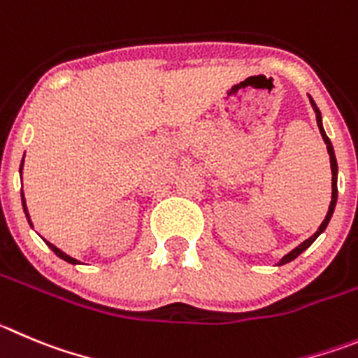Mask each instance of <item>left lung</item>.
Segmentation results:
<instances>
[{
    "label": "left lung",
    "mask_w": 358,
    "mask_h": 358,
    "mask_svg": "<svg viewBox=\"0 0 358 358\" xmlns=\"http://www.w3.org/2000/svg\"><path fill=\"white\" fill-rule=\"evenodd\" d=\"M309 102H310V106H313V109H315V113H316V123H318L320 134H322L323 141H325V145H327V152H329V155H330V169H332V201H330L329 212H327V215H325V220H323L322 224H320L318 231H316L315 235H313V236H309V238H307L306 242H302V243H300L299 247H295V249H293V250H289L288 255H286V256H282V259H280V262L277 263V266H280V265H286V263L293 262V259H295L296 256H300V255H302L303 250H306L307 247H310V243L315 242V240L318 238V236L322 235L323 231H325V229H327V226H329V222H330V219H332V213H334V210H336V203H337V160H336V153H334V146H332V143H330L329 136H327L325 129H323V122H322V113H320L318 106H316V102H315V100H313V96H310V95H309Z\"/></svg>",
    "instance_id": "1"
}]
</instances>
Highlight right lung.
Returning a JSON list of instances; mask_svg holds the SVG:
<instances>
[{
	"label": "right lung",
	"mask_w": 358,
	"mask_h": 358,
	"mask_svg": "<svg viewBox=\"0 0 358 358\" xmlns=\"http://www.w3.org/2000/svg\"><path fill=\"white\" fill-rule=\"evenodd\" d=\"M22 166H24V159H22V162H21V169H19V171H21V175H22ZM21 201H22V208H24V213H26V219H28L29 226H31V228H33V222H31V219H29L28 206H26V199H24V192H22V189H21ZM43 242L48 243V247H49V249H51L52 252H55V255L58 256V258H62L63 262H66V263H72V265H81V262H78V259H76V258H72V256L65 255V252H63L62 249H58V247H56V245H52L51 242H48V240H43Z\"/></svg>",
	"instance_id": "right-lung-1"
}]
</instances>
